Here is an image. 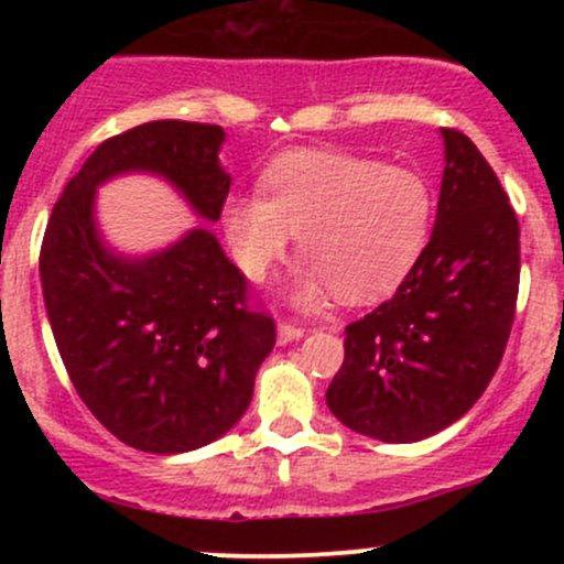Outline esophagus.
I'll return each instance as SVG.
<instances>
[{"instance_id": "esophagus-1", "label": "esophagus", "mask_w": 564, "mask_h": 564, "mask_svg": "<svg viewBox=\"0 0 564 564\" xmlns=\"http://www.w3.org/2000/svg\"><path fill=\"white\" fill-rule=\"evenodd\" d=\"M305 335V327L292 322H281L278 324V344H292V340H300Z\"/></svg>"}]
</instances>
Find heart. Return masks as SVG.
Listing matches in <instances>:
<instances>
[{
	"label": "heart",
	"instance_id": "obj_1",
	"mask_svg": "<svg viewBox=\"0 0 564 564\" xmlns=\"http://www.w3.org/2000/svg\"><path fill=\"white\" fill-rule=\"evenodd\" d=\"M261 193H235L224 229L250 281H267L297 235L305 261L292 300L316 305L338 292L371 303L401 286L434 229L436 193L429 176L366 155L294 150L275 158Z\"/></svg>",
	"mask_w": 564,
	"mask_h": 564
}]
</instances>
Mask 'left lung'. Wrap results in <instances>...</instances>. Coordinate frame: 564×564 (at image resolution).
Returning <instances> with one entry per match:
<instances>
[{
  "label": "left lung",
  "instance_id": "1",
  "mask_svg": "<svg viewBox=\"0 0 564 564\" xmlns=\"http://www.w3.org/2000/svg\"><path fill=\"white\" fill-rule=\"evenodd\" d=\"M436 224L388 303L346 327L327 406L346 429L420 442L464 417L502 362L521 275L519 218L469 135L442 128Z\"/></svg>",
  "mask_w": 564,
  "mask_h": 564
}]
</instances>
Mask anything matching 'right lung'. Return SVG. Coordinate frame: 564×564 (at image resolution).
I'll return each instance as SVG.
<instances>
[{"label": "right lung", "instance_id": "1", "mask_svg": "<svg viewBox=\"0 0 564 564\" xmlns=\"http://www.w3.org/2000/svg\"><path fill=\"white\" fill-rule=\"evenodd\" d=\"M220 124L158 119L106 139L54 204L40 248L51 333L73 388L124 445L187 453L246 414L253 379L275 346V322L248 308V281L209 229L133 259L95 224L111 176H163L193 213L218 220L231 176Z\"/></svg>", "mask_w": 564, "mask_h": 564}]
</instances>
